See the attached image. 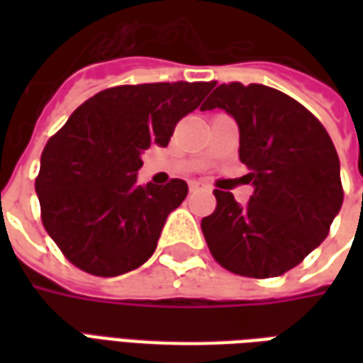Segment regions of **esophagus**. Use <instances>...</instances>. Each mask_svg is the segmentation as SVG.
<instances>
[{"mask_svg":"<svg viewBox=\"0 0 363 363\" xmlns=\"http://www.w3.org/2000/svg\"><path fill=\"white\" fill-rule=\"evenodd\" d=\"M189 189L190 192H194V190H210V184H206L204 181H190Z\"/></svg>","mask_w":363,"mask_h":363,"instance_id":"obj_1","label":"esophagus"}]
</instances>
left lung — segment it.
<instances>
[{
  "label": "left lung",
  "mask_w": 363,
  "mask_h": 363,
  "mask_svg": "<svg viewBox=\"0 0 363 363\" xmlns=\"http://www.w3.org/2000/svg\"><path fill=\"white\" fill-rule=\"evenodd\" d=\"M212 108L235 118L255 192L239 206L213 190L216 210L202 220L208 249L229 272L280 276L323 243L342 206L335 143L303 104L267 85L221 83L202 106Z\"/></svg>",
  "instance_id": "1"
}]
</instances>
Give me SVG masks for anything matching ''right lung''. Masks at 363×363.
<instances>
[{
	"label": "right lung",
	"mask_w": 363,
	"mask_h": 363,
	"mask_svg": "<svg viewBox=\"0 0 363 363\" xmlns=\"http://www.w3.org/2000/svg\"><path fill=\"white\" fill-rule=\"evenodd\" d=\"M213 82L111 87L75 108L40 157L35 189L44 229L74 267L120 276L157 247L186 182L138 184L142 151L165 147L177 122L196 111Z\"/></svg>",
	"instance_id": "right-lung-1"
}]
</instances>
